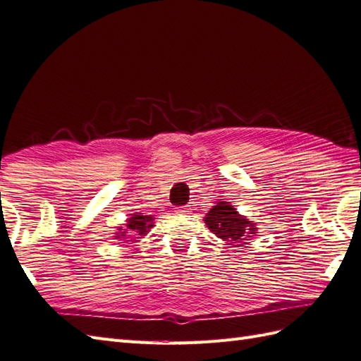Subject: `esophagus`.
Returning a JSON list of instances; mask_svg holds the SVG:
<instances>
[{
	"instance_id": "34e87169",
	"label": "esophagus",
	"mask_w": 361,
	"mask_h": 361,
	"mask_svg": "<svg viewBox=\"0 0 361 361\" xmlns=\"http://www.w3.org/2000/svg\"><path fill=\"white\" fill-rule=\"evenodd\" d=\"M177 212L178 214H189L190 206H180V207H177Z\"/></svg>"
}]
</instances>
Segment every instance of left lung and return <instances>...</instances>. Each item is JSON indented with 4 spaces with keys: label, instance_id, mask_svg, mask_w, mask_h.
Wrapping results in <instances>:
<instances>
[{
    "label": "left lung",
    "instance_id": "8db88e82",
    "mask_svg": "<svg viewBox=\"0 0 361 361\" xmlns=\"http://www.w3.org/2000/svg\"><path fill=\"white\" fill-rule=\"evenodd\" d=\"M204 223L219 239L239 247H244L248 239L257 233L256 223L239 214L228 201H216L204 216Z\"/></svg>",
    "mask_w": 361,
    "mask_h": 361
}]
</instances>
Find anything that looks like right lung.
<instances>
[{
    "label": "right lung",
    "instance_id": "right-lung-1",
    "mask_svg": "<svg viewBox=\"0 0 361 361\" xmlns=\"http://www.w3.org/2000/svg\"><path fill=\"white\" fill-rule=\"evenodd\" d=\"M154 216L152 215H143V214H131L126 219L125 226H118L114 233V239L122 241L125 238H129L128 233H131L134 238L146 236L149 230L154 227Z\"/></svg>",
    "mask_w": 361,
    "mask_h": 361
}]
</instances>
